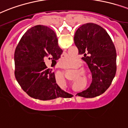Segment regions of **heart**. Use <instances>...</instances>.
Returning a JSON list of instances; mask_svg holds the SVG:
<instances>
[{"mask_svg": "<svg viewBox=\"0 0 128 128\" xmlns=\"http://www.w3.org/2000/svg\"><path fill=\"white\" fill-rule=\"evenodd\" d=\"M74 58L72 57H67L64 60V62H65V65H68H68H70V64H72L74 62ZM80 66V62H78V61L76 62V63H75V67L78 68Z\"/></svg>", "mask_w": 128, "mask_h": 128, "instance_id": "heart-1", "label": "heart"}]
</instances>
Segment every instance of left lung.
Returning a JSON list of instances; mask_svg holds the SVG:
<instances>
[{
  "label": "left lung",
  "instance_id": "left-lung-1",
  "mask_svg": "<svg viewBox=\"0 0 128 128\" xmlns=\"http://www.w3.org/2000/svg\"><path fill=\"white\" fill-rule=\"evenodd\" d=\"M74 44L82 60L92 74L89 87L78 96L92 98L105 92L112 84L116 72V50L112 39L102 27L94 23L84 24L75 33ZM67 94L65 97H71Z\"/></svg>",
  "mask_w": 128,
  "mask_h": 128
}]
</instances>
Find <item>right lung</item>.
<instances>
[{"instance_id": "right-lung-1", "label": "right lung", "mask_w": 128, "mask_h": 128, "mask_svg": "<svg viewBox=\"0 0 128 128\" xmlns=\"http://www.w3.org/2000/svg\"><path fill=\"white\" fill-rule=\"evenodd\" d=\"M62 52L55 32L46 26H34L23 35L14 52V75L29 96L46 101L68 94L56 83L53 69L45 64L52 60L53 67Z\"/></svg>"}]
</instances>
